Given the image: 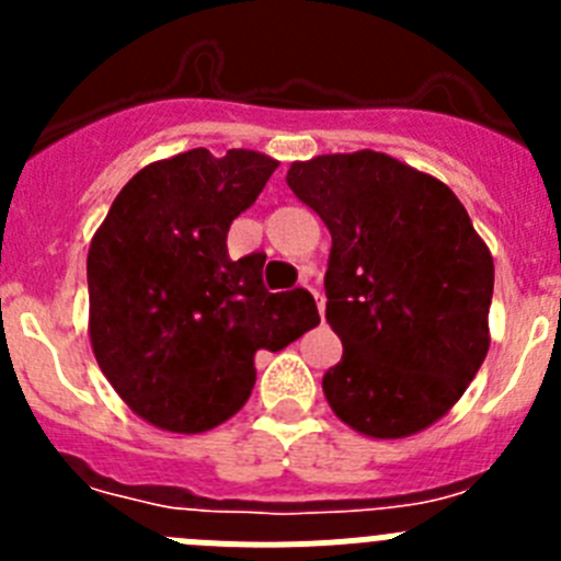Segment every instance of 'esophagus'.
Returning a JSON list of instances; mask_svg holds the SVG:
<instances>
[{
    "instance_id": "1",
    "label": "esophagus",
    "mask_w": 561,
    "mask_h": 561,
    "mask_svg": "<svg viewBox=\"0 0 561 561\" xmlns=\"http://www.w3.org/2000/svg\"><path fill=\"white\" fill-rule=\"evenodd\" d=\"M306 289H309L311 291V297H314V300H317V311H320V317H323V306H325V300H323V295H320V291H317V289H311V286H306Z\"/></svg>"
}]
</instances>
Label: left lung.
<instances>
[{
  "label": "left lung",
  "instance_id": "8db88e82",
  "mask_svg": "<svg viewBox=\"0 0 561 561\" xmlns=\"http://www.w3.org/2000/svg\"><path fill=\"white\" fill-rule=\"evenodd\" d=\"M286 182L331 232V410L368 438L433 427L492 342L494 261L469 213L440 180L370 148L291 162Z\"/></svg>",
  "mask_w": 561,
  "mask_h": 561
}]
</instances>
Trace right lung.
Instances as JSON below:
<instances>
[{
	"label": "right lung",
	"instance_id": "add662e5",
	"mask_svg": "<svg viewBox=\"0 0 561 561\" xmlns=\"http://www.w3.org/2000/svg\"><path fill=\"white\" fill-rule=\"evenodd\" d=\"M277 160L207 148L151 162L126 182L87 255L89 342L131 413L196 435L244 408L257 351H280L320 323L306 289L272 295L266 255L227 252V230Z\"/></svg>",
	"mask_w": 561,
	"mask_h": 561
}]
</instances>
